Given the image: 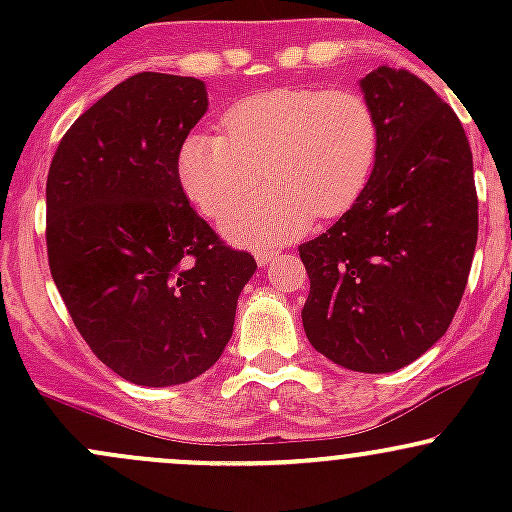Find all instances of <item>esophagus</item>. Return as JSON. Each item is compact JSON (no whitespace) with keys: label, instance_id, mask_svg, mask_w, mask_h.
<instances>
[{"label":"esophagus","instance_id":"34e87169","mask_svg":"<svg viewBox=\"0 0 512 512\" xmlns=\"http://www.w3.org/2000/svg\"><path fill=\"white\" fill-rule=\"evenodd\" d=\"M255 257H257V262H260V265H270V262L275 260V252H272V250H257Z\"/></svg>","mask_w":512,"mask_h":512}]
</instances>
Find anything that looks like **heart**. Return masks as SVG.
Returning <instances> with one entry per match:
<instances>
[{"instance_id": "1", "label": "heart", "mask_w": 512, "mask_h": 512, "mask_svg": "<svg viewBox=\"0 0 512 512\" xmlns=\"http://www.w3.org/2000/svg\"><path fill=\"white\" fill-rule=\"evenodd\" d=\"M223 133L185 138L178 180L205 218L220 220L265 172L273 188L223 220L227 235L245 245H277L299 235L314 215L347 213L369 185L381 151L376 108L356 89L260 91L227 108Z\"/></svg>"}]
</instances>
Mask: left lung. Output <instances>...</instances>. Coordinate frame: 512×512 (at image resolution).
Returning <instances> with one entry per match:
<instances>
[{
    "label": "left lung",
    "mask_w": 512,
    "mask_h": 512,
    "mask_svg": "<svg viewBox=\"0 0 512 512\" xmlns=\"http://www.w3.org/2000/svg\"><path fill=\"white\" fill-rule=\"evenodd\" d=\"M361 89L381 123L379 160L352 208L299 245L302 324L334 364L386 374L451 327L476 252L478 195L466 131L426 81L379 66Z\"/></svg>",
    "instance_id": "obj_1"
}]
</instances>
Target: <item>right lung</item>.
<instances>
[{
    "label": "right lung",
    "mask_w": 512,
    "mask_h": 512,
    "mask_svg": "<svg viewBox=\"0 0 512 512\" xmlns=\"http://www.w3.org/2000/svg\"><path fill=\"white\" fill-rule=\"evenodd\" d=\"M205 111L200 79L143 71L81 113L49 165L51 277L91 352L141 386L208 371L257 270L178 180V151Z\"/></svg>",
    "instance_id": "add662e5"
}]
</instances>
